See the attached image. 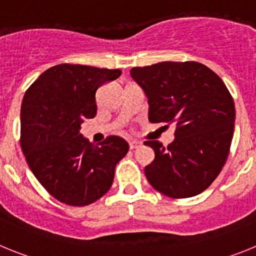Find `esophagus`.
I'll use <instances>...</instances> for the list:
<instances>
[{
	"label": "esophagus",
	"instance_id": "obj_1",
	"mask_svg": "<svg viewBox=\"0 0 256 256\" xmlns=\"http://www.w3.org/2000/svg\"><path fill=\"white\" fill-rule=\"evenodd\" d=\"M141 146V142L138 141H130V150H133V148H137Z\"/></svg>",
	"mask_w": 256,
	"mask_h": 256
}]
</instances>
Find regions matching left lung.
Listing matches in <instances>:
<instances>
[{
    "instance_id": "1",
    "label": "left lung",
    "mask_w": 256,
    "mask_h": 256,
    "mask_svg": "<svg viewBox=\"0 0 256 256\" xmlns=\"http://www.w3.org/2000/svg\"><path fill=\"white\" fill-rule=\"evenodd\" d=\"M130 76L148 96V120L176 126L164 148L146 141L155 159L144 168L151 186L173 198L196 196L214 182L230 154L234 102L219 76L196 61H164L132 68Z\"/></svg>"
}]
</instances>
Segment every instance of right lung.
<instances>
[{
  "label": "right lung",
  "instance_id": "1",
  "mask_svg": "<svg viewBox=\"0 0 256 256\" xmlns=\"http://www.w3.org/2000/svg\"><path fill=\"white\" fill-rule=\"evenodd\" d=\"M119 69L60 64L26 90L20 112V144L38 182L60 202L86 206L110 190L115 166L130 146L118 136L92 144L80 130L97 112L96 91L119 78Z\"/></svg>",
  "mask_w": 256,
  "mask_h": 256
}]
</instances>
